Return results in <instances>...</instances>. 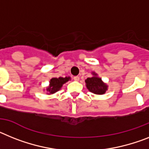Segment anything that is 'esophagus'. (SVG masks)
Returning a JSON list of instances; mask_svg holds the SVG:
<instances>
[{
  "label": "esophagus",
  "mask_w": 149,
  "mask_h": 149,
  "mask_svg": "<svg viewBox=\"0 0 149 149\" xmlns=\"http://www.w3.org/2000/svg\"><path fill=\"white\" fill-rule=\"evenodd\" d=\"M73 79H74L75 81H79V76H74V77H73Z\"/></svg>",
  "instance_id": "34e87169"
}]
</instances>
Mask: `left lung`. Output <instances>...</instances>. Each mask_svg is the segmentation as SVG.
I'll use <instances>...</instances> for the list:
<instances>
[{"label": "left lung", "mask_w": 149, "mask_h": 149, "mask_svg": "<svg viewBox=\"0 0 149 149\" xmlns=\"http://www.w3.org/2000/svg\"><path fill=\"white\" fill-rule=\"evenodd\" d=\"M92 76L85 80L86 88L90 92L97 95H102L108 90V85L103 82L100 77L97 76L95 72L91 73Z\"/></svg>", "instance_id": "8db88e82"}]
</instances>
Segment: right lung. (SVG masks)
Here are the masks:
<instances>
[{
    "mask_svg": "<svg viewBox=\"0 0 149 149\" xmlns=\"http://www.w3.org/2000/svg\"><path fill=\"white\" fill-rule=\"evenodd\" d=\"M71 78L70 76L66 77H58V78H52L49 81V85L46 88L47 91V94H55V92L58 91L62 88L63 85L67 82Z\"/></svg>",
    "mask_w": 149,
    "mask_h": 149,
    "instance_id": "obj_1",
    "label": "right lung"
}]
</instances>
